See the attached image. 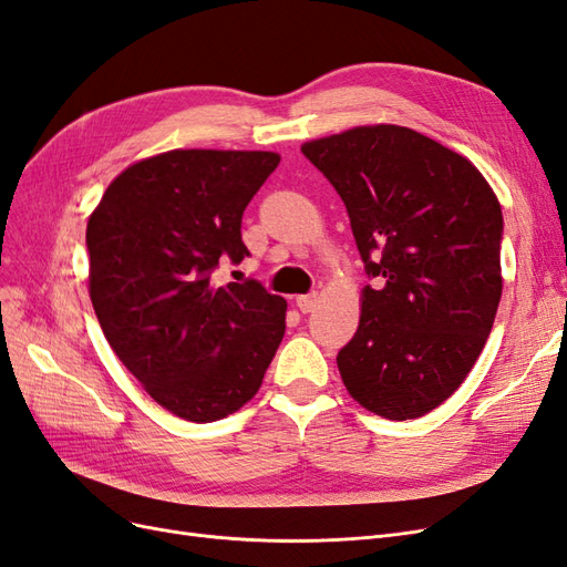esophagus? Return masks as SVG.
<instances>
[{
	"mask_svg": "<svg viewBox=\"0 0 567 567\" xmlns=\"http://www.w3.org/2000/svg\"><path fill=\"white\" fill-rule=\"evenodd\" d=\"M296 305H298V310H300L302 315L312 312L315 307L319 305V293H310V296H298V298H296Z\"/></svg>",
	"mask_w": 567,
	"mask_h": 567,
	"instance_id": "obj_1",
	"label": "esophagus"
}]
</instances>
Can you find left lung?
I'll use <instances>...</instances> for the list:
<instances>
[{
	"mask_svg": "<svg viewBox=\"0 0 567 567\" xmlns=\"http://www.w3.org/2000/svg\"><path fill=\"white\" fill-rule=\"evenodd\" d=\"M300 148L346 203L375 279L338 352L340 379L373 414L419 419L466 381L492 331L502 205L466 156L409 127L362 125Z\"/></svg>",
	"mask_w": 567,
	"mask_h": 567,
	"instance_id": "left-lung-1",
	"label": "left lung"
}]
</instances>
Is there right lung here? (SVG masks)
<instances>
[{"label": "right lung", "mask_w": 567, "mask_h": 567, "mask_svg": "<svg viewBox=\"0 0 567 567\" xmlns=\"http://www.w3.org/2000/svg\"><path fill=\"white\" fill-rule=\"evenodd\" d=\"M274 151L175 148L136 161L87 221L90 298L109 346L169 414L213 423L260 390L286 300L257 281L213 284L248 248L241 217Z\"/></svg>", "instance_id": "1"}]
</instances>
